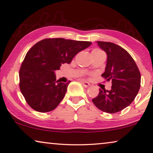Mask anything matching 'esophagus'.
Returning a JSON list of instances; mask_svg holds the SVG:
<instances>
[{
	"label": "esophagus",
	"mask_w": 153,
	"mask_h": 153,
	"mask_svg": "<svg viewBox=\"0 0 153 153\" xmlns=\"http://www.w3.org/2000/svg\"><path fill=\"white\" fill-rule=\"evenodd\" d=\"M81 83L85 87V88H88L89 86L90 85V84L88 83V82H86V81H81Z\"/></svg>",
	"instance_id": "obj_1"
}]
</instances>
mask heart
Returning a JSON list of instances; mask_svg holds the SVG:
<instances>
[{
	"label": "heart",
	"instance_id": "heart-1",
	"mask_svg": "<svg viewBox=\"0 0 153 153\" xmlns=\"http://www.w3.org/2000/svg\"><path fill=\"white\" fill-rule=\"evenodd\" d=\"M92 52H101V51L98 50V49H95V50H94Z\"/></svg>",
	"mask_w": 153,
	"mask_h": 153
}]
</instances>
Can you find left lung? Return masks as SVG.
Here are the masks:
<instances>
[{
  "label": "left lung",
  "mask_w": 153,
  "mask_h": 153,
  "mask_svg": "<svg viewBox=\"0 0 153 153\" xmlns=\"http://www.w3.org/2000/svg\"><path fill=\"white\" fill-rule=\"evenodd\" d=\"M97 43L107 55L102 76L111 81L112 85L111 90L100 89L92 102L101 111L115 114L128 107L135 99L140 88V72L130 54L121 46L107 42Z\"/></svg>",
  "instance_id": "1"
}]
</instances>
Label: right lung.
Masks as SVG:
<instances>
[{
  "label": "right lung",
  "mask_w": 153,
  "mask_h": 153,
  "mask_svg": "<svg viewBox=\"0 0 153 153\" xmlns=\"http://www.w3.org/2000/svg\"><path fill=\"white\" fill-rule=\"evenodd\" d=\"M91 44L90 42L46 38L30 48L21 64L19 86L26 102L41 113L53 111L64 97L68 83L56 81L55 70L70 63L75 55Z\"/></svg>",
  "instance_id": "right-lung-1"
}]
</instances>
